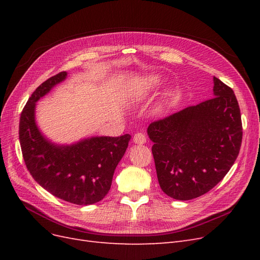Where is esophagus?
<instances>
[{"instance_id": "esophagus-1", "label": "esophagus", "mask_w": 260, "mask_h": 260, "mask_svg": "<svg viewBox=\"0 0 260 260\" xmlns=\"http://www.w3.org/2000/svg\"><path fill=\"white\" fill-rule=\"evenodd\" d=\"M133 142L136 144H144L146 142V137L144 133L142 132H138L135 135V138H133Z\"/></svg>"}]
</instances>
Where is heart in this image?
<instances>
[{"label":"heart","instance_id":"obj_1","mask_svg":"<svg viewBox=\"0 0 260 260\" xmlns=\"http://www.w3.org/2000/svg\"><path fill=\"white\" fill-rule=\"evenodd\" d=\"M141 83H142V88L145 91L153 89L158 83V77H156L155 75H145L141 79Z\"/></svg>","mask_w":260,"mask_h":260}]
</instances>
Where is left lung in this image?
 <instances>
[{
    "label": "left lung",
    "instance_id": "1",
    "mask_svg": "<svg viewBox=\"0 0 260 260\" xmlns=\"http://www.w3.org/2000/svg\"><path fill=\"white\" fill-rule=\"evenodd\" d=\"M214 95L147 128L157 179L175 200H193L210 191L239 155L243 128L238 100L216 77Z\"/></svg>",
    "mask_w": 260,
    "mask_h": 260
}]
</instances>
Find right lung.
<instances>
[{
	"mask_svg": "<svg viewBox=\"0 0 260 260\" xmlns=\"http://www.w3.org/2000/svg\"><path fill=\"white\" fill-rule=\"evenodd\" d=\"M66 77V72L55 75L31 94L20 115V147L30 175L46 191L76 205H91L108 193L131 136L92 137L72 145L46 140L36 124V103Z\"/></svg>",
	"mask_w": 260,
	"mask_h": 260,
	"instance_id": "right-lung-1",
	"label": "right lung"
}]
</instances>
